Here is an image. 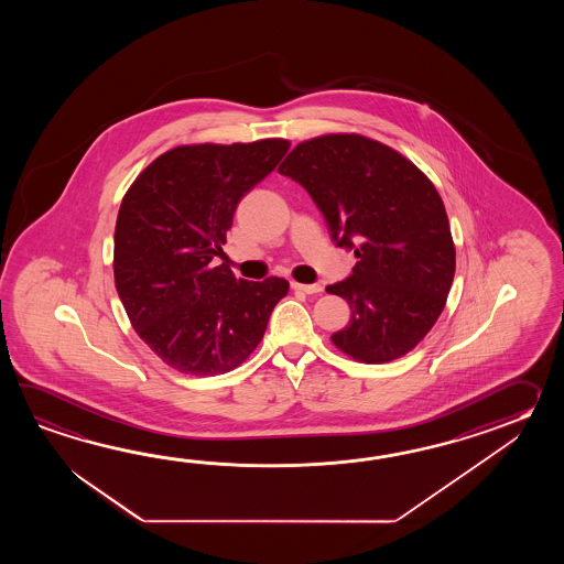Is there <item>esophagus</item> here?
Returning a JSON list of instances; mask_svg holds the SVG:
<instances>
[{"label": "esophagus", "instance_id": "1", "mask_svg": "<svg viewBox=\"0 0 564 564\" xmlns=\"http://www.w3.org/2000/svg\"><path fill=\"white\" fill-rule=\"evenodd\" d=\"M292 288L299 290V292H304V294H318V292H323L321 284H300V282H292Z\"/></svg>", "mask_w": 564, "mask_h": 564}]
</instances>
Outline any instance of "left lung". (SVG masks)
<instances>
[{"mask_svg":"<svg viewBox=\"0 0 564 564\" xmlns=\"http://www.w3.org/2000/svg\"><path fill=\"white\" fill-rule=\"evenodd\" d=\"M278 173L308 192L333 241L359 260L350 276L326 286L350 306L333 343L362 362L403 357L432 330L456 274L449 221L432 181L360 134L300 143Z\"/></svg>","mask_w":564,"mask_h":564,"instance_id":"1","label":"left lung"}]
</instances>
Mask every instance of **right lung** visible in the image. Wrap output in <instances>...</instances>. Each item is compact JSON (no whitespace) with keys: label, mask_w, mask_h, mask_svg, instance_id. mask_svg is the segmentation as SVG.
<instances>
[{"label":"right lung","mask_w":564,"mask_h":564,"mask_svg":"<svg viewBox=\"0 0 564 564\" xmlns=\"http://www.w3.org/2000/svg\"><path fill=\"white\" fill-rule=\"evenodd\" d=\"M288 149L284 139L183 144L156 156L122 197L115 286L137 335L169 367L214 377L260 345L286 280H238L212 262L241 197Z\"/></svg>","instance_id":"right-lung-1"}]
</instances>
